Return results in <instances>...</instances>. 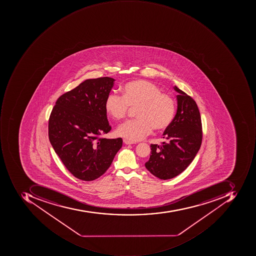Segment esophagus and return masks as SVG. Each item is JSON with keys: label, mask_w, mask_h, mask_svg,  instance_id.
<instances>
[{"label": "esophagus", "mask_w": 256, "mask_h": 256, "mask_svg": "<svg viewBox=\"0 0 256 256\" xmlns=\"http://www.w3.org/2000/svg\"><path fill=\"white\" fill-rule=\"evenodd\" d=\"M123 142H124V143L126 144H134V142H130V140H128V139H124V140H123Z\"/></svg>", "instance_id": "obj_1"}]
</instances>
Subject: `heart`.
<instances>
[{"label": "heart", "mask_w": 256, "mask_h": 256, "mask_svg": "<svg viewBox=\"0 0 256 256\" xmlns=\"http://www.w3.org/2000/svg\"><path fill=\"white\" fill-rule=\"evenodd\" d=\"M122 96L114 92L108 94L104 102L107 114L114 120L126 118L129 107L136 108L137 118L118 127V136L137 142L150 134L153 128L164 130L172 124L176 114V103L172 96L162 93L158 86L146 80L127 82L120 88Z\"/></svg>", "instance_id": "obj_1"}]
</instances>
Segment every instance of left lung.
Listing matches in <instances>:
<instances>
[{
    "label": "left lung",
    "mask_w": 256,
    "mask_h": 256,
    "mask_svg": "<svg viewBox=\"0 0 256 256\" xmlns=\"http://www.w3.org/2000/svg\"><path fill=\"white\" fill-rule=\"evenodd\" d=\"M178 108L172 123L163 133L160 146L150 144V154L146 168L163 180L173 178L184 172L194 160L202 140L200 112L196 102L174 86Z\"/></svg>",
    "instance_id": "left-lung-1"
}]
</instances>
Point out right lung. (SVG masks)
Here are the masks:
<instances>
[{
  "label": "right lung",
  "instance_id": "right-lung-1",
  "mask_svg": "<svg viewBox=\"0 0 256 256\" xmlns=\"http://www.w3.org/2000/svg\"><path fill=\"white\" fill-rule=\"evenodd\" d=\"M114 79H88L58 98L50 113L48 137L56 154L77 178L93 180L104 174L122 146L120 138H102L112 127L104 102Z\"/></svg>",
  "mask_w": 256,
  "mask_h": 256
}]
</instances>
